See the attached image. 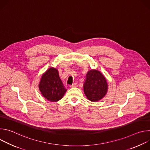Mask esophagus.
<instances>
[{"instance_id": "1", "label": "esophagus", "mask_w": 150, "mask_h": 150, "mask_svg": "<svg viewBox=\"0 0 150 150\" xmlns=\"http://www.w3.org/2000/svg\"><path fill=\"white\" fill-rule=\"evenodd\" d=\"M76 87H77V83H73V84L71 85V88Z\"/></svg>"}]
</instances>
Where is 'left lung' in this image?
Wrapping results in <instances>:
<instances>
[{
  "mask_svg": "<svg viewBox=\"0 0 150 150\" xmlns=\"http://www.w3.org/2000/svg\"><path fill=\"white\" fill-rule=\"evenodd\" d=\"M83 88L87 98L91 101L96 102L106 95L108 91V83L100 71L93 69L87 72Z\"/></svg>",
  "mask_w": 150,
  "mask_h": 150,
  "instance_id": "obj_1",
  "label": "left lung"
}]
</instances>
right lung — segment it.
I'll use <instances>...</instances> for the list:
<instances>
[{"label":"right lung","instance_id":"add662e5","mask_svg":"<svg viewBox=\"0 0 150 150\" xmlns=\"http://www.w3.org/2000/svg\"><path fill=\"white\" fill-rule=\"evenodd\" d=\"M38 87L42 96L50 102L58 101L67 92L55 68H49L42 75Z\"/></svg>","mask_w":150,"mask_h":150}]
</instances>
